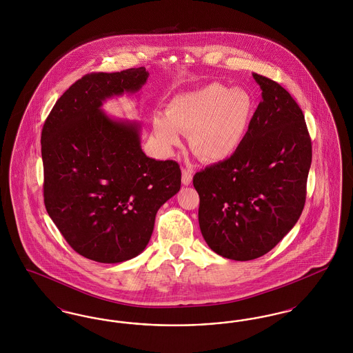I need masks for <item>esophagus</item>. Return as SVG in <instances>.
Here are the masks:
<instances>
[{
  "instance_id": "obj_1",
  "label": "esophagus",
  "mask_w": 353,
  "mask_h": 353,
  "mask_svg": "<svg viewBox=\"0 0 353 353\" xmlns=\"http://www.w3.org/2000/svg\"><path fill=\"white\" fill-rule=\"evenodd\" d=\"M192 180H193V172H192V169H183V184L188 186V185L192 184Z\"/></svg>"
}]
</instances>
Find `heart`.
I'll return each mask as SVG.
<instances>
[{
    "mask_svg": "<svg viewBox=\"0 0 353 353\" xmlns=\"http://www.w3.org/2000/svg\"><path fill=\"white\" fill-rule=\"evenodd\" d=\"M255 103L241 87L209 83L173 97L165 104V117L156 115L152 131L163 147L172 152L190 134V145L209 161L230 157L248 136Z\"/></svg>",
    "mask_w": 353,
    "mask_h": 353,
    "instance_id": "obj_1",
    "label": "heart"
}]
</instances>
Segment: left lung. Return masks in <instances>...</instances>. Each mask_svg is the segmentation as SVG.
I'll use <instances>...</instances> for the list:
<instances>
[{
	"instance_id": "left-lung-1",
	"label": "left lung",
	"mask_w": 353,
	"mask_h": 353,
	"mask_svg": "<svg viewBox=\"0 0 353 353\" xmlns=\"http://www.w3.org/2000/svg\"><path fill=\"white\" fill-rule=\"evenodd\" d=\"M262 101L248 136L228 159L197 172L199 222L221 256L252 261L275 248L298 222L312 160L301 107L281 84L252 74Z\"/></svg>"
}]
</instances>
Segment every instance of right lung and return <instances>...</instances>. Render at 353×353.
I'll use <instances>...</instances> for the list:
<instances>
[{
  "instance_id": "add662e5",
  "label": "right lung",
  "mask_w": 353,
  "mask_h": 353,
  "mask_svg": "<svg viewBox=\"0 0 353 353\" xmlns=\"http://www.w3.org/2000/svg\"><path fill=\"white\" fill-rule=\"evenodd\" d=\"M145 68L87 74L57 101L42 130L46 210L84 258L119 263L144 252L157 210L181 186L173 160L148 157L141 124L112 118L107 99L136 94Z\"/></svg>"
}]
</instances>
